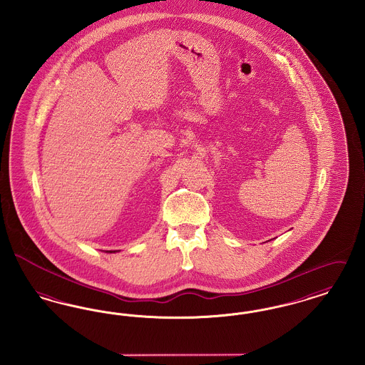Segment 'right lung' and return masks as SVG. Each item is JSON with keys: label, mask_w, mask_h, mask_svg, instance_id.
<instances>
[{"label": "right lung", "mask_w": 365, "mask_h": 365, "mask_svg": "<svg viewBox=\"0 0 365 365\" xmlns=\"http://www.w3.org/2000/svg\"><path fill=\"white\" fill-rule=\"evenodd\" d=\"M115 252H118V250H109V253H115Z\"/></svg>", "instance_id": "add662e5"}]
</instances>
